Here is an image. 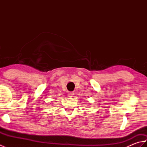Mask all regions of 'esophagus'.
Here are the masks:
<instances>
[{
  "instance_id": "esophagus-1",
  "label": "esophagus",
  "mask_w": 147,
  "mask_h": 147,
  "mask_svg": "<svg viewBox=\"0 0 147 147\" xmlns=\"http://www.w3.org/2000/svg\"><path fill=\"white\" fill-rule=\"evenodd\" d=\"M73 95H74V93L71 92H68V93H67V96H69V97H72Z\"/></svg>"
}]
</instances>
